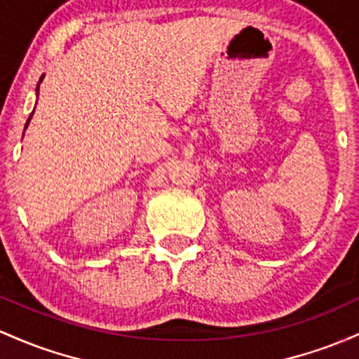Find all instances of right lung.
I'll return each mask as SVG.
<instances>
[{"mask_svg":"<svg viewBox=\"0 0 359 359\" xmlns=\"http://www.w3.org/2000/svg\"><path fill=\"white\" fill-rule=\"evenodd\" d=\"M42 78H43V76H42ZM42 78H40V81H39V83H42ZM37 93H39V84H37ZM32 115H34V114H32ZM32 115H30V118H32ZM30 118L27 120V123H25V128H27V126H28V122H30Z\"/></svg>","mask_w":359,"mask_h":359,"instance_id":"add662e5","label":"right lung"}]
</instances>
